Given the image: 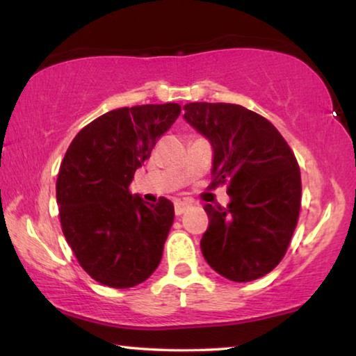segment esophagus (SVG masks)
Returning a JSON list of instances; mask_svg holds the SVG:
<instances>
[{
    "label": "esophagus",
    "instance_id": "34e87169",
    "mask_svg": "<svg viewBox=\"0 0 356 356\" xmlns=\"http://www.w3.org/2000/svg\"><path fill=\"white\" fill-rule=\"evenodd\" d=\"M189 206H191V204L186 201H177L175 202V213H177V216H181V213L186 211Z\"/></svg>",
    "mask_w": 356,
    "mask_h": 356
}]
</instances>
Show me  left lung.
<instances>
[{
    "instance_id": "left-lung-1",
    "label": "left lung",
    "mask_w": 356,
    "mask_h": 356,
    "mask_svg": "<svg viewBox=\"0 0 356 356\" xmlns=\"http://www.w3.org/2000/svg\"><path fill=\"white\" fill-rule=\"evenodd\" d=\"M184 120L212 145V188L228 184L227 209L206 204L204 259L233 282L264 277L285 256L300 216L293 152L261 115L233 104L184 105Z\"/></svg>"
}]
</instances>
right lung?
<instances>
[{
  "instance_id": "1",
  "label": "right lung",
  "mask_w": 356,
  "mask_h": 356,
  "mask_svg": "<svg viewBox=\"0 0 356 356\" xmlns=\"http://www.w3.org/2000/svg\"><path fill=\"white\" fill-rule=\"evenodd\" d=\"M179 111L178 104L111 110L82 128L66 150L56 179L63 235L102 285L136 286L160 264L173 204L145 202L129 184Z\"/></svg>"
}]
</instances>
